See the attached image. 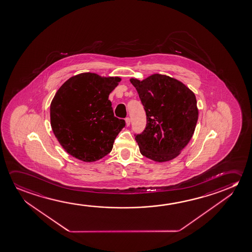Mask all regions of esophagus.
<instances>
[{"label":"esophagus","mask_w":252,"mask_h":252,"mask_svg":"<svg viewBox=\"0 0 252 252\" xmlns=\"http://www.w3.org/2000/svg\"><path fill=\"white\" fill-rule=\"evenodd\" d=\"M126 126H129L130 124H131V120H130V118H126Z\"/></svg>","instance_id":"1"}]
</instances>
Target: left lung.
I'll list each match as a JSON object with an SVG mask.
<instances>
[{
	"mask_svg": "<svg viewBox=\"0 0 252 252\" xmlns=\"http://www.w3.org/2000/svg\"><path fill=\"white\" fill-rule=\"evenodd\" d=\"M147 115V125L135 134L141 155L158 162L174 159L189 142L197 123L194 93L166 75L140 81L131 78Z\"/></svg>",
	"mask_w": 252,
	"mask_h": 252,
	"instance_id": "obj_1",
	"label": "left lung"
}]
</instances>
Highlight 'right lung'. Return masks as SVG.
<instances>
[{
  "label": "right lung",
  "mask_w": 252,
  "mask_h": 252,
  "mask_svg": "<svg viewBox=\"0 0 252 252\" xmlns=\"http://www.w3.org/2000/svg\"><path fill=\"white\" fill-rule=\"evenodd\" d=\"M120 78L78 74L58 89L51 104L52 131L60 145L77 159L92 162L112 151L126 122L114 116L109 94Z\"/></svg>",
  "instance_id": "obj_1"
}]
</instances>
